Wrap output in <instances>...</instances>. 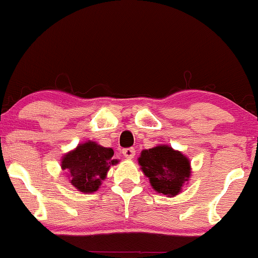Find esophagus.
Listing matches in <instances>:
<instances>
[{
	"label": "esophagus",
	"instance_id": "34e87169",
	"mask_svg": "<svg viewBox=\"0 0 258 258\" xmlns=\"http://www.w3.org/2000/svg\"><path fill=\"white\" fill-rule=\"evenodd\" d=\"M122 154L124 155L126 158L132 160V158L135 156V149H134V148H124V149L122 150Z\"/></svg>",
	"mask_w": 258,
	"mask_h": 258
}]
</instances>
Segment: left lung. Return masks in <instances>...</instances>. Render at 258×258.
<instances>
[{"label": "left lung", "instance_id": "obj_1", "mask_svg": "<svg viewBox=\"0 0 258 258\" xmlns=\"http://www.w3.org/2000/svg\"><path fill=\"white\" fill-rule=\"evenodd\" d=\"M144 175L157 192L175 196L190 177V162L179 151L168 146L143 150L139 158Z\"/></svg>", "mask_w": 258, "mask_h": 258}]
</instances>
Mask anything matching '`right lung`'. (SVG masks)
I'll list each match as a JSON object with an SVG mask.
<instances>
[{
  "label": "right lung",
  "mask_w": 258,
  "mask_h": 258,
  "mask_svg": "<svg viewBox=\"0 0 258 258\" xmlns=\"http://www.w3.org/2000/svg\"><path fill=\"white\" fill-rule=\"evenodd\" d=\"M112 156L114 150L111 148L87 142L63 157L62 169L68 172L70 183L76 189L82 192H94L100 188L110 165L118 162Z\"/></svg>",
  "instance_id": "add662e5"
}]
</instances>
